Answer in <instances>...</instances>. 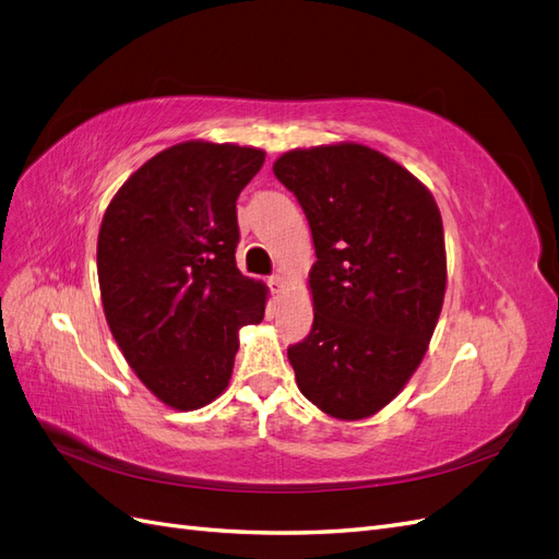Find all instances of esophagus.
Returning <instances> with one entry per match:
<instances>
[{"label": "esophagus", "mask_w": 559, "mask_h": 559, "mask_svg": "<svg viewBox=\"0 0 559 559\" xmlns=\"http://www.w3.org/2000/svg\"><path fill=\"white\" fill-rule=\"evenodd\" d=\"M267 284L273 286V292H275V294H280V292L284 289V277H282V275H273V277L267 280Z\"/></svg>", "instance_id": "34e87169"}]
</instances>
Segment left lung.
Here are the masks:
<instances>
[{"label": "left lung", "instance_id": "left-lung-1", "mask_svg": "<svg viewBox=\"0 0 559 559\" xmlns=\"http://www.w3.org/2000/svg\"><path fill=\"white\" fill-rule=\"evenodd\" d=\"M308 216L314 321L289 347L300 394L335 419H364L417 370L443 308V218L431 191L380 151L341 142L273 165Z\"/></svg>", "mask_w": 559, "mask_h": 559}]
</instances>
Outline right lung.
<instances>
[{
    "label": "right lung",
    "mask_w": 559,
    "mask_h": 559,
    "mask_svg": "<svg viewBox=\"0 0 559 559\" xmlns=\"http://www.w3.org/2000/svg\"><path fill=\"white\" fill-rule=\"evenodd\" d=\"M263 160L253 146L175 144L132 173L103 216L107 324L134 376L175 411L224 392L240 329L263 319L267 286L235 265V202Z\"/></svg>",
    "instance_id": "right-lung-1"
}]
</instances>
